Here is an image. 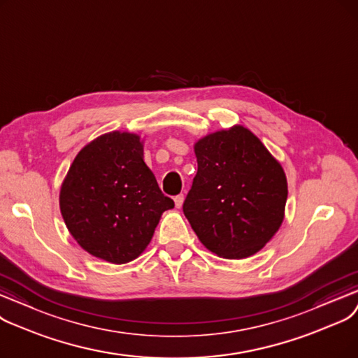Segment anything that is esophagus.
Listing matches in <instances>:
<instances>
[{
  "label": "esophagus",
  "instance_id": "1",
  "mask_svg": "<svg viewBox=\"0 0 358 358\" xmlns=\"http://www.w3.org/2000/svg\"><path fill=\"white\" fill-rule=\"evenodd\" d=\"M183 199H185V196L182 194L175 196V206H176V208H180L183 206Z\"/></svg>",
  "mask_w": 358,
  "mask_h": 358
}]
</instances>
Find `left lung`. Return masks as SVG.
<instances>
[{"label":"left lung","instance_id":"obj_1","mask_svg":"<svg viewBox=\"0 0 358 358\" xmlns=\"http://www.w3.org/2000/svg\"><path fill=\"white\" fill-rule=\"evenodd\" d=\"M198 172L183 202L201 243L226 259L259 252L284 220L287 179L261 140L242 125L195 144Z\"/></svg>","mask_w":358,"mask_h":358}]
</instances>
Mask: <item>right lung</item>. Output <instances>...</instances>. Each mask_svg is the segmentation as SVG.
<instances>
[{"mask_svg": "<svg viewBox=\"0 0 358 358\" xmlns=\"http://www.w3.org/2000/svg\"><path fill=\"white\" fill-rule=\"evenodd\" d=\"M137 134L100 135L74 159L62 182L59 208L77 243L96 258L127 264L148 246L166 210Z\"/></svg>", "mask_w": 358, "mask_h": 358, "instance_id": "right-lung-1", "label": "right lung"}]
</instances>
